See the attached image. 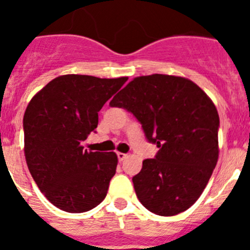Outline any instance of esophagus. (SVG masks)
Listing matches in <instances>:
<instances>
[{"label":"esophagus","mask_w":250,"mask_h":250,"mask_svg":"<svg viewBox=\"0 0 250 250\" xmlns=\"http://www.w3.org/2000/svg\"><path fill=\"white\" fill-rule=\"evenodd\" d=\"M126 156H127L126 154H124V152H120V151L118 152V159H119V160H120V161H123L124 159L126 158Z\"/></svg>","instance_id":"1"}]
</instances>
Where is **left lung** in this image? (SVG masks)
<instances>
[{"mask_svg": "<svg viewBox=\"0 0 250 250\" xmlns=\"http://www.w3.org/2000/svg\"><path fill=\"white\" fill-rule=\"evenodd\" d=\"M140 121L156 144L132 178L140 203L151 213L185 211L204 191L219 156V115L210 98L189 79L154 74L135 77L110 101Z\"/></svg>", "mask_w": 250, "mask_h": 250, "instance_id": "8db88e82", "label": "left lung"}]
</instances>
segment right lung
<instances>
[{
  "label": "right lung",
  "instance_id": "add662e5",
  "mask_svg": "<svg viewBox=\"0 0 250 250\" xmlns=\"http://www.w3.org/2000/svg\"><path fill=\"white\" fill-rule=\"evenodd\" d=\"M126 81L62 75L28 103L23 115L26 163L41 193L61 210L83 213L105 199L118 155L87 151L81 141L98 127V112Z\"/></svg>",
  "mask_w": 250,
  "mask_h": 250
}]
</instances>
